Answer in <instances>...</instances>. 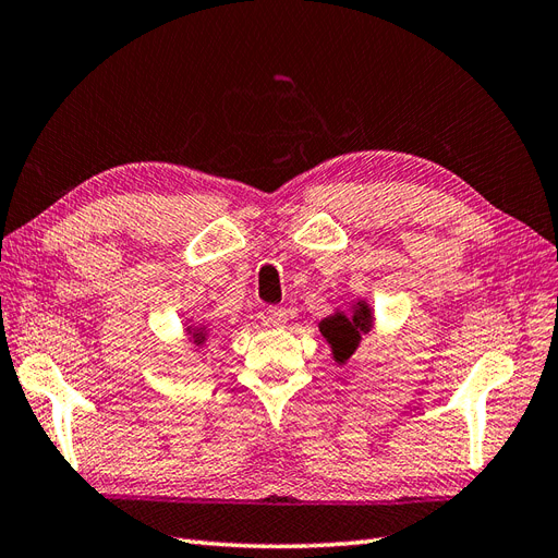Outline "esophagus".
<instances>
[{
    "instance_id": "34e87169",
    "label": "esophagus",
    "mask_w": 558,
    "mask_h": 558,
    "mask_svg": "<svg viewBox=\"0 0 558 558\" xmlns=\"http://www.w3.org/2000/svg\"><path fill=\"white\" fill-rule=\"evenodd\" d=\"M286 316H289V312H286L283 307H269V310L265 312V318H267L272 326H283V324H286Z\"/></svg>"
}]
</instances>
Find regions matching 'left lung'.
Here are the masks:
<instances>
[{
    "label": "left lung",
    "instance_id": "obj_1",
    "mask_svg": "<svg viewBox=\"0 0 558 558\" xmlns=\"http://www.w3.org/2000/svg\"><path fill=\"white\" fill-rule=\"evenodd\" d=\"M318 328L332 349V359L347 363L351 353L359 349L361 335H367L373 328V310L367 307V302H356L351 314L337 312L320 320Z\"/></svg>",
    "mask_w": 558,
    "mask_h": 558
}]
</instances>
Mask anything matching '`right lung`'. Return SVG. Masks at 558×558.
<instances>
[{
	"label": "right lung",
	"mask_w": 558,
	"mask_h": 558,
	"mask_svg": "<svg viewBox=\"0 0 558 558\" xmlns=\"http://www.w3.org/2000/svg\"><path fill=\"white\" fill-rule=\"evenodd\" d=\"M189 335H191V342L197 347L207 342V328H189Z\"/></svg>",
	"instance_id": "add662e5"
}]
</instances>
